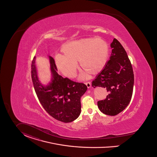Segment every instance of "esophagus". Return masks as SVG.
<instances>
[{
  "instance_id": "esophagus-1",
  "label": "esophagus",
  "mask_w": 157,
  "mask_h": 157,
  "mask_svg": "<svg viewBox=\"0 0 157 157\" xmlns=\"http://www.w3.org/2000/svg\"><path fill=\"white\" fill-rule=\"evenodd\" d=\"M86 86H87V87L88 88H89V87H91V83H90V82H86Z\"/></svg>"
}]
</instances>
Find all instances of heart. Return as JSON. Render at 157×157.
Segmentation results:
<instances>
[{"label": "heart", "mask_w": 157, "mask_h": 157, "mask_svg": "<svg viewBox=\"0 0 157 157\" xmlns=\"http://www.w3.org/2000/svg\"><path fill=\"white\" fill-rule=\"evenodd\" d=\"M63 55L56 58V64L65 75L73 77L79 61L82 69L94 75L99 73L106 66L109 49L106 42L97 38L83 39L69 42L63 46Z\"/></svg>", "instance_id": "b5f03b06"}]
</instances>
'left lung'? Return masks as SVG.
I'll use <instances>...</instances> for the list:
<instances>
[{
  "instance_id": "1",
  "label": "left lung",
  "mask_w": 157,
  "mask_h": 157,
  "mask_svg": "<svg viewBox=\"0 0 157 157\" xmlns=\"http://www.w3.org/2000/svg\"><path fill=\"white\" fill-rule=\"evenodd\" d=\"M111 47L110 59L92 85L107 90L108 94L105 99L98 102V106L105 114L114 116L123 111L131 101L134 74L127 52L120 42L114 39Z\"/></svg>"
}]
</instances>
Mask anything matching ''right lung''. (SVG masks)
<instances>
[{
    "instance_id": "add662e5",
    "label": "right lung",
    "mask_w": 157,
    "mask_h": 157,
    "mask_svg": "<svg viewBox=\"0 0 157 157\" xmlns=\"http://www.w3.org/2000/svg\"><path fill=\"white\" fill-rule=\"evenodd\" d=\"M49 58L53 78L50 85L46 87L39 82L34 65L35 56L32 61L31 75L34 90L42 106L49 115L58 121L70 123L80 115V98L87 87L83 83L59 75L54 59Z\"/></svg>"
}]
</instances>
